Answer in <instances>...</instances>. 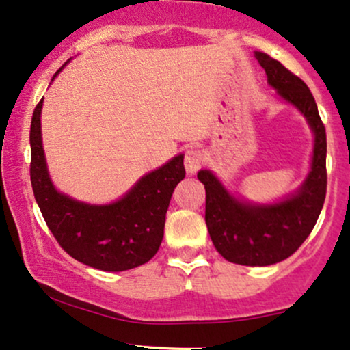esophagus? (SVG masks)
I'll return each mask as SVG.
<instances>
[{
    "mask_svg": "<svg viewBox=\"0 0 350 350\" xmlns=\"http://www.w3.org/2000/svg\"><path fill=\"white\" fill-rule=\"evenodd\" d=\"M204 163V154L201 152L200 149L189 148L187 152H185V168H187L188 174H196L198 170Z\"/></svg>",
    "mask_w": 350,
    "mask_h": 350,
    "instance_id": "34e87169",
    "label": "esophagus"
}]
</instances>
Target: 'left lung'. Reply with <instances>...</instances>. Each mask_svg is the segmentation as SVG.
Segmentation results:
<instances>
[{
  "label": "left lung",
  "mask_w": 350,
  "mask_h": 350,
  "mask_svg": "<svg viewBox=\"0 0 350 350\" xmlns=\"http://www.w3.org/2000/svg\"><path fill=\"white\" fill-rule=\"evenodd\" d=\"M267 83L301 111L314 135L312 170L294 195L274 204L237 200L209 170L198 172L206 189V226L227 261L269 266L294 254L313 230L326 196V129L308 85L269 55L254 51Z\"/></svg>",
  "instance_id": "left-lung-1"
}]
</instances>
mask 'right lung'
Returning <instances> with one entry per match:
<instances>
[{
	"label": "right lung",
	"instance_id": "right-lung-1",
	"mask_svg": "<svg viewBox=\"0 0 350 350\" xmlns=\"http://www.w3.org/2000/svg\"><path fill=\"white\" fill-rule=\"evenodd\" d=\"M42 105L43 98L30 123V182L43 219L59 247L75 260L109 273L148 262L162 243L172 193L185 178L183 154L142 176L122 200L111 204L76 201L59 193L50 180L42 146Z\"/></svg>",
	"mask_w": 350,
	"mask_h": 350
}]
</instances>
